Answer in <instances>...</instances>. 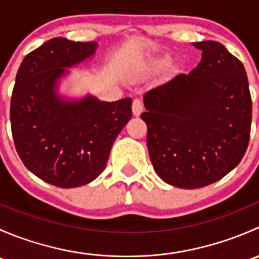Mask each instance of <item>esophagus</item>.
<instances>
[{
  "mask_svg": "<svg viewBox=\"0 0 259 259\" xmlns=\"http://www.w3.org/2000/svg\"><path fill=\"white\" fill-rule=\"evenodd\" d=\"M143 109H144L143 101L140 100V99H134V100H133V114L138 116V115L143 113Z\"/></svg>",
  "mask_w": 259,
  "mask_h": 259,
  "instance_id": "obj_1",
  "label": "esophagus"
}]
</instances>
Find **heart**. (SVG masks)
<instances>
[{
    "label": "heart",
    "mask_w": 259,
    "mask_h": 259,
    "mask_svg": "<svg viewBox=\"0 0 259 259\" xmlns=\"http://www.w3.org/2000/svg\"><path fill=\"white\" fill-rule=\"evenodd\" d=\"M168 62H169L168 59H164V60H160V61L158 62V65H159V66H163V65H166Z\"/></svg>",
    "instance_id": "heart-1"
}]
</instances>
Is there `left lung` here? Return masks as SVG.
<instances>
[{
    "label": "left lung",
    "instance_id": "left-lung-1",
    "mask_svg": "<svg viewBox=\"0 0 259 259\" xmlns=\"http://www.w3.org/2000/svg\"><path fill=\"white\" fill-rule=\"evenodd\" d=\"M193 45L202 60L144 95L146 144L158 176L197 189L236 168L248 148L252 98L244 66L215 41Z\"/></svg>",
    "mask_w": 259,
    "mask_h": 259
}]
</instances>
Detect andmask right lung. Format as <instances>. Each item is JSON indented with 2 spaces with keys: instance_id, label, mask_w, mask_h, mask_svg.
<instances>
[{
  "instance_id": "obj_1",
  "label": "right lung",
  "mask_w": 259,
  "mask_h": 259,
  "mask_svg": "<svg viewBox=\"0 0 259 259\" xmlns=\"http://www.w3.org/2000/svg\"><path fill=\"white\" fill-rule=\"evenodd\" d=\"M96 42L49 40L26 55L11 96V132L26 168L60 188L85 185L105 169L115 138L132 117V99L88 96L67 103L55 94L66 72L95 52Z\"/></svg>"
}]
</instances>
